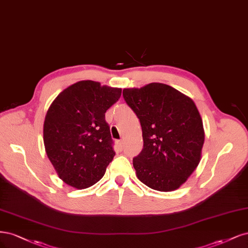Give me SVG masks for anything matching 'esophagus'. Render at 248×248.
I'll return each instance as SVG.
<instances>
[{"instance_id": "esophagus-1", "label": "esophagus", "mask_w": 248, "mask_h": 248, "mask_svg": "<svg viewBox=\"0 0 248 248\" xmlns=\"http://www.w3.org/2000/svg\"><path fill=\"white\" fill-rule=\"evenodd\" d=\"M116 144H117V147L121 149V150H123V148H124V142L122 141V140H119V141H117L116 142Z\"/></svg>"}]
</instances>
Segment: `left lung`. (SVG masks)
Wrapping results in <instances>:
<instances>
[{
  "instance_id": "left-lung-1",
  "label": "left lung",
  "mask_w": 248,
  "mask_h": 248,
  "mask_svg": "<svg viewBox=\"0 0 248 248\" xmlns=\"http://www.w3.org/2000/svg\"><path fill=\"white\" fill-rule=\"evenodd\" d=\"M123 95L142 127L143 149L133 159L138 179L158 191L179 188L202 156L205 132L195 102L158 82L124 89Z\"/></svg>"
}]
</instances>
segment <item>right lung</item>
Instances as JSON below:
<instances>
[{
    "label": "right lung",
    "mask_w": 248,
    "mask_h": 248,
    "mask_svg": "<svg viewBox=\"0 0 248 248\" xmlns=\"http://www.w3.org/2000/svg\"><path fill=\"white\" fill-rule=\"evenodd\" d=\"M122 89L82 80L68 86L51 103L43 125V140L59 177L77 189L97 183L115 155L106 111Z\"/></svg>",
    "instance_id": "right-lung-1"
}]
</instances>
